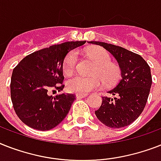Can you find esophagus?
Returning <instances> with one entry per match:
<instances>
[{"label":"esophagus","instance_id":"obj_1","mask_svg":"<svg viewBox=\"0 0 161 161\" xmlns=\"http://www.w3.org/2000/svg\"><path fill=\"white\" fill-rule=\"evenodd\" d=\"M87 94H76L77 98H83V97H87Z\"/></svg>","mask_w":161,"mask_h":161}]
</instances>
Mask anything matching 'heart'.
<instances>
[{"label": "heart", "instance_id": "1", "mask_svg": "<svg viewBox=\"0 0 161 161\" xmlns=\"http://www.w3.org/2000/svg\"><path fill=\"white\" fill-rule=\"evenodd\" d=\"M87 53L97 64L92 72V75L100 76L106 85H112L117 83L120 78L121 70L117 65L111 63L112 58L108 51L96 47L88 49ZM77 62L78 53L76 51H72L71 53L68 54L63 65V69L66 75H71L74 73L76 69ZM100 78L98 77H74L67 81V89L69 92L74 93L87 94L92 90L101 87L103 81H101V78Z\"/></svg>", "mask_w": 161, "mask_h": 161}]
</instances>
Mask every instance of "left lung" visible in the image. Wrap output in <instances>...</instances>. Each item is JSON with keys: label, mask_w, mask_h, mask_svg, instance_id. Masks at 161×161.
Segmentation results:
<instances>
[{"label": "left lung", "mask_w": 161, "mask_h": 161, "mask_svg": "<svg viewBox=\"0 0 161 161\" xmlns=\"http://www.w3.org/2000/svg\"><path fill=\"white\" fill-rule=\"evenodd\" d=\"M90 44L103 46L117 59L121 71V79L108 93L103 97L101 107L95 111L99 121L112 128H121L132 123L144 110L151 90V68L142 56L131 51L98 41Z\"/></svg>", "instance_id": "8db88e82"}]
</instances>
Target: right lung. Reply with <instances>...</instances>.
Here are the masks:
<instances>
[{"instance_id": "obj_1", "label": "right lung", "mask_w": 161, "mask_h": 161, "mask_svg": "<svg viewBox=\"0 0 161 161\" xmlns=\"http://www.w3.org/2000/svg\"><path fill=\"white\" fill-rule=\"evenodd\" d=\"M86 41H71L52 45L25 57L13 69L10 97L22 122L36 130H48L65 118L75 95L49 96V91H62L63 64L69 51Z\"/></svg>"}]
</instances>
